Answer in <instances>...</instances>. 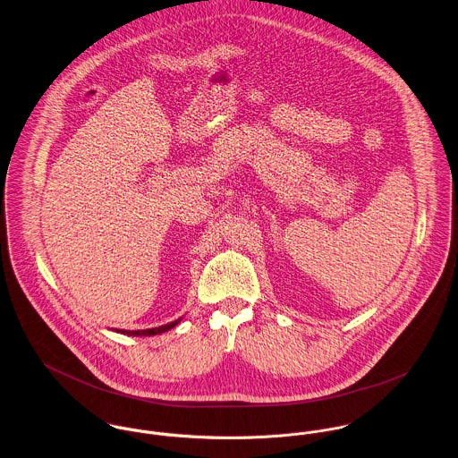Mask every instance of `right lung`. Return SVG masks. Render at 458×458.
<instances>
[{
	"label": "right lung",
	"mask_w": 458,
	"mask_h": 458,
	"mask_svg": "<svg viewBox=\"0 0 458 458\" xmlns=\"http://www.w3.org/2000/svg\"><path fill=\"white\" fill-rule=\"evenodd\" d=\"M179 320L181 318H177L174 322H169V324H164V326H158V327H151V329H141V331H125V329H118L120 333H123V335H132V336H151V335H160V333H164V331H169L171 327H174L179 324Z\"/></svg>",
	"instance_id": "right-lung-1"
}]
</instances>
